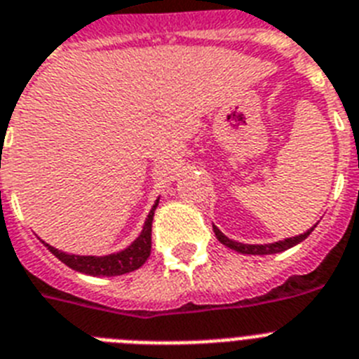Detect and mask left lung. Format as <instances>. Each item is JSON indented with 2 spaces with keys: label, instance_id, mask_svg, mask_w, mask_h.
Masks as SVG:
<instances>
[{
  "label": "left lung",
  "instance_id": "8db88e82",
  "mask_svg": "<svg viewBox=\"0 0 359 359\" xmlns=\"http://www.w3.org/2000/svg\"><path fill=\"white\" fill-rule=\"evenodd\" d=\"M316 226H318V224H316ZM313 227H310V229H308L306 233H303V235L279 240V242H271V244H242V242L227 238V236L224 235V233H222L216 226H212V231H215L216 238L220 240L224 245H227L229 250H235L238 251V253H244V255H273V253H283V251L290 250V248H293V245H297L299 242H303V240L308 238V235L312 233Z\"/></svg>",
  "mask_w": 359,
  "mask_h": 359
}]
</instances>
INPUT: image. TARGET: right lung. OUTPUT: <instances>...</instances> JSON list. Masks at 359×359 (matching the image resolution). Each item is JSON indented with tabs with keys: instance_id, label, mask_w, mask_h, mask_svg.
Listing matches in <instances>:
<instances>
[{
	"instance_id": "right-lung-1",
	"label": "right lung",
	"mask_w": 359,
	"mask_h": 359,
	"mask_svg": "<svg viewBox=\"0 0 359 359\" xmlns=\"http://www.w3.org/2000/svg\"><path fill=\"white\" fill-rule=\"evenodd\" d=\"M159 203V198L154 203L152 211L148 212L147 222H144L143 231L139 233V236L133 240L132 244L124 250L117 251V253L102 255V257H95V255H73L66 253L53 248L49 244L47 250L55 255L56 259L62 260L64 264L69 266L71 269H75L79 273L91 275V277H115V275H124L130 271H135L137 268L147 262L150 257V248H152V220H154V211Z\"/></svg>"
}]
</instances>
